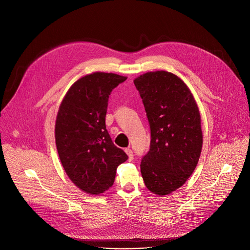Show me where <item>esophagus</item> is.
I'll list each match as a JSON object with an SVG mask.
<instances>
[{
    "mask_svg": "<svg viewBox=\"0 0 250 250\" xmlns=\"http://www.w3.org/2000/svg\"><path fill=\"white\" fill-rule=\"evenodd\" d=\"M125 151L127 154V156H128V160L131 161L133 159V152H132V150L130 148H125Z\"/></svg>",
    "mask_w": 250,
    "mask_h": 250,
    "instance_id": "esophagus-1",
    "label": "esophagus"
}]
</instances>
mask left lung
Instances as JSON below:
<instances>
[{
    "mask_svg": "<svg viewBox=\"0 0 250 250\" xmlns=\"http://www.w3.org/2000/svg\"><path fill=\"white\" fill-rule=\"evenodd\" d=\"M150 126V148L140 171L146 188L165 196L194 172L203 146L201 116L187 85L167 71L147 72L133 81Z\"/></svg>",
    "mask_w": 250,
    "mask_h": 250,
    "instance_id": "obj_1",
    "label": "left lung"
}]
</instances>
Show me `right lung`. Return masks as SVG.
Segmentation results:
<instances>
[{
    "mask_svg": "<svg viewBox=\"0 0 250 250\" xmlns=\"http://www.w3.org/2000/svg\"><path fill=\"white\" fill-rule=\"evenodd\" d=\"M125 80L114 73L88 74L70 87L59 106L55 142L61 164L69 179L91 195L112 187L118 166L128 158L105 129L109 96Z\"/></svg>",
    "mask_w": 250,
    "mask_h": 250,
    "instance_id": "right-lung-1",
    "label": "right lung"
}]
</instances>
